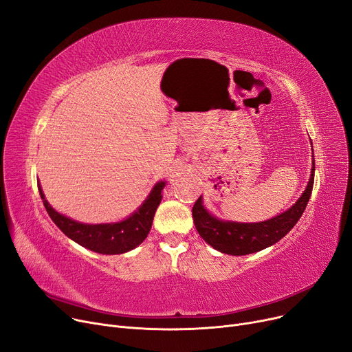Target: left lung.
Masks as SVG:
<instances>
[{
  "label": "left lung",
  "mask_w": 352,
  "mask_h": 352,
  "mask_svg": "<svg viewBox=\"0 0 352 352\" xmlns=\"http://www.w3.org/2000/svg\"><path fill=\"white\" fill-rule=\"evenodd\" d=\"M314 170H316V161L312 160L308 186L300 199L288 211L263 223L244 224L217 219L207 212L199 197L192 207V219L198 234L212 248L231 255L252 254L278 243L298 223L305 211L314 187Z\"/></svg>",
  "instance_id": "left-lung-1"
}]
</instances>
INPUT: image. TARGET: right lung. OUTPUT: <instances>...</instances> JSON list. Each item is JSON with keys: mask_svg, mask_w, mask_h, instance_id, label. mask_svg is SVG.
<instances>
[{"mask_svg": "<svg viewBox=\"0 0 352 352\" xmlns=\"http://www.w3.org/2000/svg\"><path fill=\"white\" fill-rule=\"evenodd\" d=\"M165 182L161 181L153 188L151 194L144 201V204L129 218L117 224H81L58 214L47 202L41 187L38 186L44 207L51 219L67 236L77 244L105 255L124 254L140 245L151 230L155 211L161 202V191Z\"/></svg>", "mask_w": 352, "mask_h": 352, "instance_id": "add662e5", "label": "right lung"}]
</instances>
